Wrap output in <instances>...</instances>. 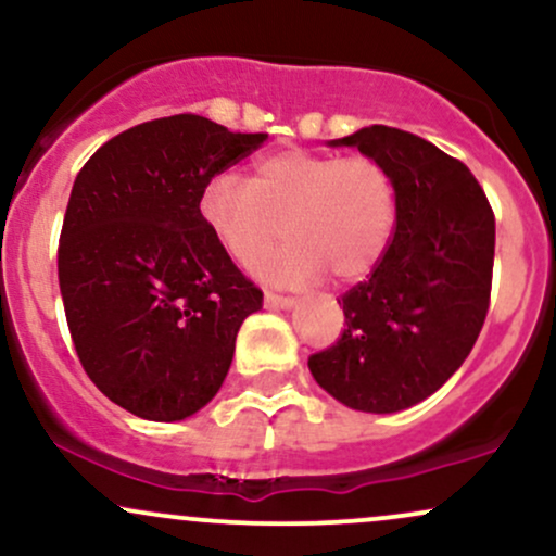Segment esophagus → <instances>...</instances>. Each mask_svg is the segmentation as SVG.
<instances>
[{"mask_svg": "<svg viewBox=\"0 0 556 556\" xmlns=\"http://www.w3.org/2000/svg\"><path fill=\"white\" fill-rule=\"evenodd\" d=\"M264 300L266 305H271V308H292V305H295V298L279 295V292H271V290L264 292Z\"/></svg>", "mask_w": 556, "mask_h": 556, "instance_id": "1", "label": "esophagus"}]
</instances>
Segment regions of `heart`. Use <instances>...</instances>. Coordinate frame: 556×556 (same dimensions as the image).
Wrapping results in <instances>:
<instances>
[{"label": "heart", "mask_w": 556, "mask_h": 556, "mask_svg": "<svg viewBox=\"0 0 556 556\" xmlns=\"http://www.w3.org/2000/svg\"><path fill=\"white\" fill-rule=\"evenodd\" d=\"M198 216L235 264L253 266L290 238L264 274L308 282L366 277L384 256L397 222L394 177L374 156L282 149L258 156L245 182L216 175L198 195Z\"/></svg>", "instance_id": "b5f03b06"}]
</instances>
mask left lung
<instances>
[{
	"mask_svg": "<svg viewBox=\"0 0 556 556\" xmlns=\"http://www.w3.org/2000/svg\"><path fill=\"white\" fill-rule=\"evenodd\" d=\"M379 159L397 188V222L368 279L344 292L342 337L314 353V379L342 405L397 413L437 392L481 334L494 271V212L460 159L371 125L331 140Z\"/></svg>",
	"mask_w": 556,
	"mask_h": 556,
	"instance_id": "left-lung-1",
	"label": "left lung"
}]
</instances>
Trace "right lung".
<instances>
[{"mask_svg": "<svg viewBox=\"0 0 556 556\" xmlns=\"http://www.w3.org/2000/svg\"><path fill=\"white\" fill-rule=\"evenodd\" d=\"M269 138L172 114L106 140L62 222L60 290L88 379L132 416L182 420L219 392L264 292L198 216L212 177Z\"/></svg>", "mask_w": 556, "mask_h": 556, "instance_id": "add662e5", "label": "right lung"}]
</instances>
